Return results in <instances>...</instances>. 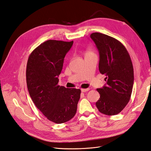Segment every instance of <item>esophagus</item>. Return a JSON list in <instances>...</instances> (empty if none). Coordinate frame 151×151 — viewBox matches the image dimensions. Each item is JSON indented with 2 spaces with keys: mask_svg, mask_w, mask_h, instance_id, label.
<instances>
[{
  "mask_svg": "<svg viewBox=\"0 0 151 151\" xmlns=\"http://www.w3.org/2000/svg\"><path fill=\"white\" fill-rule=\"evenodd\" d=\"M90 89L89 88H82L81 89V92H86L87 91H88Z\"/></svg>",
  "mask_w": 151,
  "mask_h": 151,
  "instance_id": "esophagus-1",
  "label": "esophagus"
}]
</instances>
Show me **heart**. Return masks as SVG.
I'll use <instances>...</instances> for the list:
<instances>
[{
  "label": "heart",
  "instance_id": "b5f03b06",
  "mask_svg": "<svg viewBox=\"0 0 151 151\" xmlns=\"http://www.w3.org/2000/svg\"><path fill=\"white\" fill-rule=\"evenodd\" d=\"M88 52H87V53H88Z\"/></svg>",
  "mask_w": 151,
  "mask_h": 151
}]
</instances>
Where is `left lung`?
Returning <instances> with one entry per match:
<instances>
[{
    "label": "left lung",
    "mask_w": 151,
    "mask_h": 151,
    "mask_svg": "<svg viewBox=\"0 0 151 151\" xmlns=\"http://www.w3.org/2000/svg\"><path fill=\"white\" fill-rule=\"evenodd\" d=\"M100 55L99 71L106 76L105 85L96 90L100 97L96 102L99 111L106 115L121 112L129 102L134 83V70L129 53L121 42L110 36L93 33Z\"/></svg>",
    "instance_id": "8db88e82"
}]
</instances>
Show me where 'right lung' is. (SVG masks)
Listing matches in <instances>:
<instances>
[{
	"label": "right lung",
	"instance_id": "add662e5",
	"mask_svg": "<svg viewBox=\"0 0 151 151\" xmlns=\"http://www.w3.org/2000/svg\"><path fill=\"white\" fill-rule=\"evenodd\" d=\"M73 41H45L29 56L26 70L28 92L35 106L55 123H65L77 111L81 90L58 86L64 59Z\"/></svg>",
	"mask_w": 151,
	"mask_h": 151
}]
</instances>
